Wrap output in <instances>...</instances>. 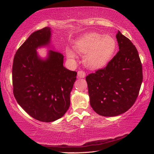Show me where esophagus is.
Here are the masks:
<instances>
[{"instance_id":"obj_1","label":"esophagus","mask_w":154,"mask_h":154,"mask_svg":"<svg viewBox=\"0 0 154 154\" xmlns=\"http://www.w3.org/2000/svg\"><path fill=\"white\" fill-rule=\"evenodd\" d=\"M77 77L79 78H84L85 77V72L83 71H79L77 72Z\"/></svg>"}]
</instances>
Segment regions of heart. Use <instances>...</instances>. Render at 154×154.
<instances>
[{
    "label": "heart",
    "mask_w": 154,
    "mask_h": 154,
    "mask_svg": "<svg viewBox=\"0 0 154 154\" xmlns=\"http://www.w3.org/2000/svg\"><path fill=\"white\" fill-rule=\"evenodd\" d=\"M74 48L83 56V63L89 69H97L104 66L112 58L116 49V42L112 36L98 33H89L83 35L75 44ZM68 57L75 54L68 51Z\"/></svg>",
    "instance_id": "b5f03b06"
}]
</instances>
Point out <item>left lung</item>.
Returning <instances> with one entry per match:
<instances>
[{"label": "left lung", "instance_id": "left-lung-1", "mask_svg": "<svg viewBox=\"0 0 154 154\" xmlns=\"http://www.w3.org/2000/svg\"><path fill=\"white\" fill-rule=\"evenodd\" d=\"M116 37L119 51L106 67L85 78L91 108L103 116H118L131 108L143 82L142 65L136 47L119 31Z\"/></svg>", "mask_w": 154, "mask_h": 154}]
</instances>
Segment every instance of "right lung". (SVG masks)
<instances>
[{
    "label": "right lung",
    "mask_w": 154,
    "mask_h": 154,
    "mask_svg": "<svg viewBox=\"0 0 154 154\" xmlns=\"http://www.w3.org/2000/svg\"><path fill=\"white\" fill-rule=\"evenodd\" d=\"M51 29L35 31L17 50L12 79L13 94L19 106L33 119L53 122L65 114L70 106V95L77 72L63 66L64 56L49 50L46 59L36 49L48 46Z\"/></svg>",
    "instance_id": "1"
}]
</instances>
